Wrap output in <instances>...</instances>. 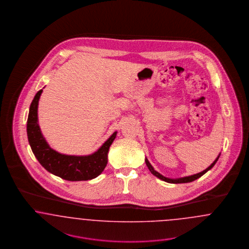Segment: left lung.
<instances>
[{"mask_svg": "<svg viewBox=\"0 0 249 249\" xmlns=\"http://www.w3.org/2000/svg\"><path fill=\"white\" fill-rule=\"evenodd\" d=\"M220 157V154H219V156L215 158V160L210 165L209 167L206 169V170H203V171H201V172H198V173H196V174H194V175H190V176H185V177H182V178H178V179H170V178H167V177H165V176H163L162 174H160L159 172H157V170H155V169L153 168V166L150 164V162L148 161V159L147 158H145V163H146V165H147V167H148V169L149 170L155 175V176H157V178H159L160 180H162V181H165V182H167V183H190V182H193V181H195L196 179H198L199 177H201L203 174H205L208 170H211L214 165H215V163L217 162V160H218V158Z\"/></svg>", "mask_w": 249, "mask_h": 249, "instance_id": "1", "label": "left lung"}]
</instances>
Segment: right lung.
I'll list each match as a JSON object with an SVG mask.
<instances>
[{
	"instance_id": "right-lung-1",
	"label": "right lung",
	"mask_w": 249,
	"mask_h": 249,
	"mask_svg": "<svg viewBox=\"0 0 249 249\" xmlns=\"http://www.w3.org/2000/svg\"><path fill=\"white\" fill-rule=\"evenodd\" d=\"M43 90L36 92L30 106L27 120V136L32 151L40 164L56 176L66 181H88L97 177L107 164V153L116 138L114 132L96 152L89 156H67L52 149L43 137L37 117L40 95Z\"/></svg>"
}]
</instances>
